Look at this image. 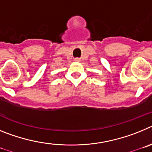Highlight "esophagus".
<instances>
[{"instance_id":"1","label":"esophagus","mask_w":152,"mask_h":152,"mask_svg":"<svg viewBox=\"0 0 152 152\" xmlns=\"http://www.w3.org/2000/svg\"><path fill=\"white\" fill-rule=\"evenodd\" d=\"M75 61H77V62H80V58H75Z\"/></svg>"}]
</instances>
